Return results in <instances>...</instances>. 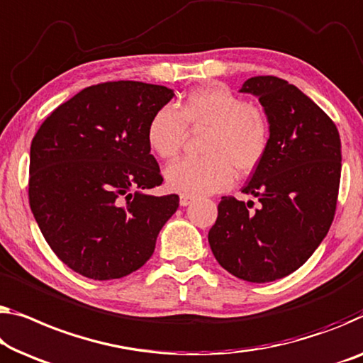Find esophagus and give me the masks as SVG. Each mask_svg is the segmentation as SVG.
<instances>
[{
	"mask_svg": "<svg viewBox=\"0 0 363 363\" xmlns=\"http://www.w3.org/2000/svg\"><path fill=\"white\" fill-rule=\"evenodd\" d=\"M191 202H192V197H189V196H181V199H179L181 207H187Z\"/></svg>",
	"mask_w": 363,
	"mask_h": 363,
	"instance_id": "34e87169",
	"label": "esophagus"
}]
</instances>
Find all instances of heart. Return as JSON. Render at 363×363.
<instances>
[{
  "label": "heart",
  "instance_id": "obj_1",
  "mask_svg": "<svg viewBox=\"0 0 363 363\" xmlns=\"http://www.w3.org/2000/svg\"><path fill=\"white\" fill-rule=\"evenodd\" d=\"M187 128L205 130L202 158H186L166 167L169 191L203 197L233 186L236 171L250 174L267 153L270 130L266 113L231 93L225 86L194 89L179 111L164 106L153 113L147 128L150 150L161 160L176 158Z\"/></svg>",
  "mask_w": 363,
  "mask_h": 363
}]
</instances>
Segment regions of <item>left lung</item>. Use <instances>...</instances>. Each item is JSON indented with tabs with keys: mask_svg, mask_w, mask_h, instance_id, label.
I'll list each match as a JSON object with an SVG mask.
<instances>
[{
	"mask_svg": "<svg viewBox=\"0 0 363 363\" xmlns=\"http://www.w3.org/2000/svg\"><path fill=\"white\" fill-rule=\"evenodd\" d=\"M240 93L259 97L270 130L267 153L242 192L251 210L221 197L208 231L216 261L235 277L274 282L301 267L334 220L340 181V138L334 122L296 86L254 77Z\"/></svg>",
	"mask_w": 363,
	"mask_h": 363,
	"instance_id": "left-lung-1",
	"label": "left lung"
}]
</instances>
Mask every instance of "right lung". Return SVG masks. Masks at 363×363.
Returning a JSON list of instances; mask_svg holds the SVG:
<instances>
[{
  "mask_svg": "<svg viewBox=\"0 0 363 363\" xmlns=\"http://www.w3.org/2000/svg\"><path fill=\"white\" fill-rule=\"evenodd\" d=\"M172 96L166 86L142 81L89 86L37 130L30 210L48 246L74 272L94 280L135 272L179 207L176 194H147L163 182L147 128Z\"/></svg>",
  "mask_w": 363,
  "mask_h": 363,
  "instance_id": "obj_1",
  "label": "right lung"
}]
</instances>
